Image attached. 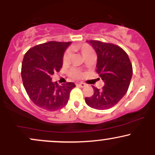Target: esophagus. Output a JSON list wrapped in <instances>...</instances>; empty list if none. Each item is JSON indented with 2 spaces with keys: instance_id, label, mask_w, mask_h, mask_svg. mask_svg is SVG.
I'll return each mask as SVG.
<instances>
[{
  "instance_id": "esophagus-1",
  "label": "esophagus",
  "mask_w": 155,
  "mask_h": 155,
  "mask_svg": "<svg viewBox=\"0 0 155 155\" xmlns=\"http://www.w3.org/2000/svg\"><path fill=\"white\" fill-rule=\"evenodd\" d=\"M77 85H78V86L81 87H84L86 86V84H84V83H83V82L78 83V84H77Z\"/></svg>"
}]
</instances>
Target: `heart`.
Returning a JSON list of instances; mask_svg holds the SVG:
<instances>
[{"instance_id":"obj_1","label":"heart","mask_w":155,"mask_h":155,"mask_svg":"<svg viewBox=\"0 0 155 155\" xmlns=\"http://www.w3.org/2000/svg\"><path fill=\"white\" fill-rule=\"evenodd\" d=\"M74 50L79 51L84 58H86L87 56L90 54H94V49L90 44H76L74 46ZM72 53L70 49H68L64 52L63 56V65H68L71 63V60ZM68 74L71 77L74 78V79H79V78L82 77L83 74L79 69L76 68H72L68 71Z\"/></svg>"}]
</instances>
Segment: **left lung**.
<instances>
[{
    "label": "left lung",
    "mask_w": 155,
    "mask_h": 155,
    "mask_svg": "<svg viewBox=\"0 0 155 155\" xmlns=\"http://www.w3.org/2000/svg\"><path fill=\"white\" fill-rule=\"evenodd\" d=\"M97 56L96 72L104 81L101 90L92 87L94 94L85 97L90 107L106 110L114 106L128 90L133 67L127 53L119 46L100 41H87Z\"/></svg>",
    "instance_id": "obj_1"
}]
</instances>
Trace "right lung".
<instances>
[{
    "mask_svg": "<svg viewBox=\"0 0 155 155\" xmlns=\"http://www.w3.org/2000/svg\"><path fill=\"white\" fill-rule=\"evenodd\" d=\"M71 42L49 41L31 48L25 54L21 76L30 99L38 107L53 111L68 104L70 92L76 85L67 82L59 85L51 76L63 66V56Z\"/></svg>",
    "mask_w": 155,
    "mask_h": 155,
    "instance_id": "1",
    "label": "right lung"
}]
</instances>
